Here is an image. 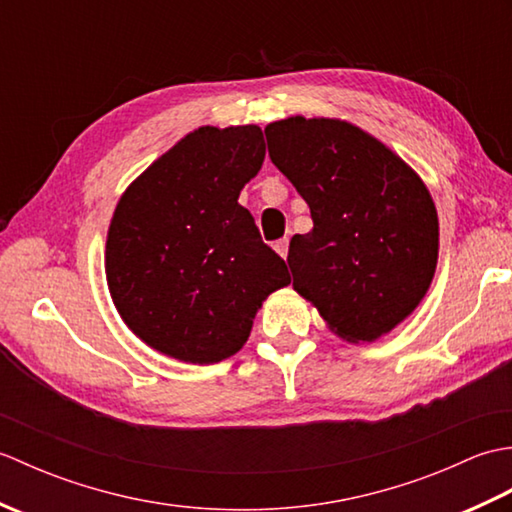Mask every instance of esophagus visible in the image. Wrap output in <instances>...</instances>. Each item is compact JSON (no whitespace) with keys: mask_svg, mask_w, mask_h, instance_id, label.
Masks as SVG:
<instances>
[{"mask_svg":"<svg viewBox=\"0 0 512 512\" xmlns=\"http://www.w3.org/2000/svg\"><path fill=\"white\" fill-rule=\"evenodd\" d=\"M275 250L277 253L286 259V255H288V237H284V239H277L275 242Z\"/></svg>","mask_w":512,"mask_h":512,"instance_id":"obj_1","label":"esophagus"}]
</instances>
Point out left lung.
<instances>
[{"label": "left lung", "instance_id": "left-lung-1", "mask_svg": "<svg viewBox=\"0 0 512 512\" xmlns=\"http://www.w3.org/2000/svg\"><path fill=\"white\" fill-rule=\"evenodd\" d=\"M264 132L314 224L290 239L292 286L343 339L376 341L416 310L436 273L438 213L427 187L345 121L292 116Z\"/></svg>", "mask_w": 512, "mask_h": 512}]
</instances>
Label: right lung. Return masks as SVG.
I'll return each instance as SVG.
<instances>
[{
  "label": "right lung",
  "instance_id": "right-lung-1",
  "mask_svg": "<svg viewBox=\"0 0 512 512\" xmlns=\"http://www.w3.org/2000/svg\"><path fill=\"white\" fill-rule=\"evenodd\" d=\"M266 156L257 125L200 127L118 202L105 273L127 328L184 363H220L248 339L262 301L290 284L237 202Z\"/></svg>",
  "mask_w": 512,
  "mask_h": 512
}]
</instances>
